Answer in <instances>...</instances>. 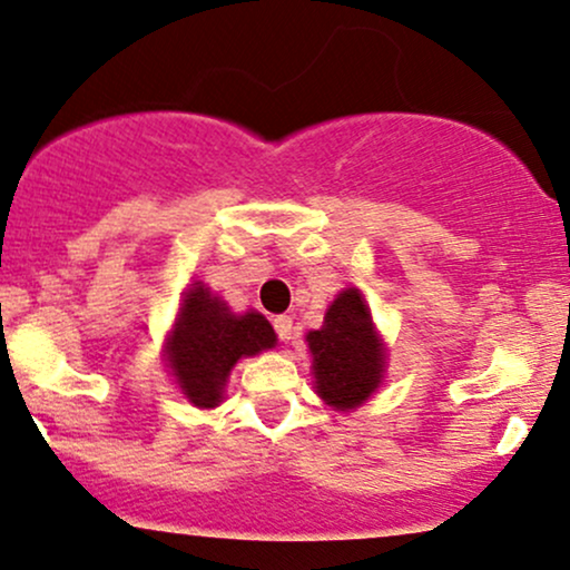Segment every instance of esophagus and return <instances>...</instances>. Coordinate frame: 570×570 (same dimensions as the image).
Masks as SVG:
<instances>
[{
	"mask_svg": "<svg viewBox=\"0 0 570 570\" xmlns=\"http://www.w3.org/2000/svg\"><path fill=\"white\" fill-rule=\"evenodd\" d=\"M273 328H276V334H278L281 342L294 340V321H292V315H276V318H273Z\"/></svg>",
	"mask_w": 570,
	"mask_h": 570,
	"instance_id": "1",
	"label": "esophagus"
}]
</instances>
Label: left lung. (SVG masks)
Here are the masks:
<instances>
[{
    "label": "left lung",
    "instance_id": "8db88e82",
    "mask_svg": "<svg viewBox=\"0 0 570 570\" xmlns=\"http://www.w3.org/2000/svg\"><path fill=\"white\" fill-rule=\"evenodd\" d=\"M315 390L328 406L355 409L374 393L385 372V351L358 289H345L328 307L324 326L307 334Z\"/></svg>",
    "mask_w": 570,
    "mask_h": 570
}]
</instances>
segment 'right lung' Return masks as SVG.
<instances>
[{"label": "right lung", "instance_id": "1", "mask_svg": "<svg viewBox=\"0 0 570 570\" xmlns=\"http://www.w3.org/2000/svg\"><path fill=\"white\" fill-rule=\"evenodd\" d=\"M273 345L276 332L263 315H233L223 299L196 284L185 294L167 358L185 397L196 406L212 409L223 397L233 363Z\"/></svg>", "mask_w": 570, "mask_h": 570}]
</instances>
